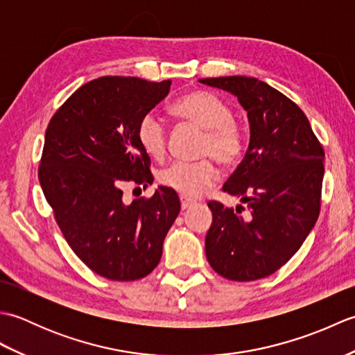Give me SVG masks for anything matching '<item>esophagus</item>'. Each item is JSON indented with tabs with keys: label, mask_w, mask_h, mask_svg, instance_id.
Segmentation results:
<instances>
[{
	"label": "esophagus",
	"mask_w": 355,
	"mask_h": 355,
	"mask_svg": "<svg viewBox=\"0 0 355 355\" xmlns=\"http://www.w3.org/2000/svg\"><path fill=\"white\" fill-rule=\"evenodd\" d=\"M180 201H182V209H183V210H186L187 207H191V206L195 205V201H192V200H189V198H186V197H180Z\"/></svg>",
	"instance_id": "34e87169"
}]
</instances>
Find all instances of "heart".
Instances as JSON below:
<instances>
[{
    "instance_id": "obj_1",
    "label": "heart",
    "mask_w": 355,
    "mask_h": 355,
    "mask_svg": "<svg viewBox=\"0 0 355 355\" xmlns=\"http://www.w3.org/2000/svg\"><path fill=\"white\" fill-rule=\"evenodd\" d=\"M172 111L206 130L200 155L215 157L229 166L243 154L244 137L239 125L233 120V111L220 97L209 92H192L173 102ZM137 139L145 153L160 160L166 154V125L155 112H146L137 126ZM220 171L212 158L198 162H173L158 173L162 186L178 192L186 198H198L212 187Z\"/></svg>"
}]
</instances>
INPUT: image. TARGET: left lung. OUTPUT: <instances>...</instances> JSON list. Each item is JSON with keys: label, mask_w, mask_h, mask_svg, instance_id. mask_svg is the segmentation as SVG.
<instances>
[{"label": "left lung", "mask_w": 355, "mask_h": 355, "mask_svg": "<svg viewBox=\"0 0 355 355\" xmlns=\"http://www.w3.org/2000/svg\"><path fill=\"white\" fill-rule=\"evenodd\" d=\"M201 84L238 97L247 111L250 143L223 191L247 206L241 216L210 201L207 261L218 275L248 282L273 275L310 235L320 212L325 153L304 111L256 78L224 76Z\"/></svg>", "instance_id": "obj_1"}]
</instances>
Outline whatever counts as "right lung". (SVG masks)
Instances as JSON below:
<instances>
[{"mask_svg":"<svg viewBox=\"0 0 355 355\" xmlns=\"http://www.w3.org/2000/svg\"><path fill=\"white\" fill-rule=\"evenodd\" d=\"M171 80L103 76L74 92L45 131L40 183L71 250L94 273L137 281L162 258L180 214L175 191L123 202L126 182L153 184L140 119L169 94Z\"/></svg>","mask_w":355,"mask_h":355,"instance_id":"right-lung-1","label":"right lung"}]
</instances>
